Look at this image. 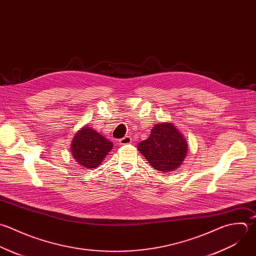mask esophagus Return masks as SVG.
Returning <instances> with one entry per match:
<instances>
[{
	"instance_id": "obj_1",
	"label": "esophagus",
	"mask_w": 256,
	"mask_h": 256,
	"mask_svg": "<svg viewBox=\"0 0 256 256\" xmlns=\"http://www.w3.org/2000/svg\"><path fill=\"white\" fill-rule=\"evenodd\" d=\"M130 142H132V138L128 136H126L124 138H122L120 140V144H130Z\"/></svg>"
}]
</instances>
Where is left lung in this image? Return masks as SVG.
Here are the masks:
<instances>
[{
	"instance_id": "8db88e82",
	"label": "left lung",
	"mask_w": 256,
	"mask_h": 256,
	"mask_svg": "<svg viewBox=\"0 0 256 256\" xmlns=\"http://www.w3.org/2000/svg\"><path fill=\"white\" fill-rule=\"evenodd\" d=\"M138 148L154 170L166 172L178 168L188 152L184 138L170 122L154 126Z\"/></svg>"
}]
</instances>
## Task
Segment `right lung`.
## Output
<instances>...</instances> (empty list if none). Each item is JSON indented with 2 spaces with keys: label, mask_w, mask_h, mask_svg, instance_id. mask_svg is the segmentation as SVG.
<instances>
[{
  "label": "right lung",
  "mask_w": 256,
  "mask_h": 256,
  "mask_svg": "<svg viewBox=\"0 0 256 256\" xmlns=\"http://www.w3.org/2000/svg\"><path fill=\"white\" fill-rule=\"evenodd\" d=\"M112 148L108 140L88 126L80 130L72 142V156L84 168L98 166Z\"/></svg>",
  "instance_id": "obj_1"
}]
</instances>
